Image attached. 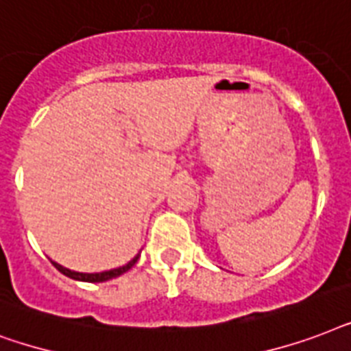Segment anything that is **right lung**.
Segmentation results:
<instances>
[{"label":"right lung","mask_w":351,"mask_h":351,"mask_svg":"<svg viewBox=\"0 0 351 351\" xmlns=\"http://www.w3.org/2000/svg\"><path fill=\"white\" fill-rule=\"evenodd\" d=\"M138 256H141V252H138L137 256L133 258V260H130L126 265H122V267H117V269H111V271H104V273H77V271H71V269L64 267V265H60V263H56V262H53V265L58 269L60 273L65 274V276H69V278L80 280V282H91V284H95V282H106V280H111V278H117V276H121L122 273H126L128 269H132L133 265L137 263Z\"/></svg>","instance_id":"add662e5"}]
</instances>
